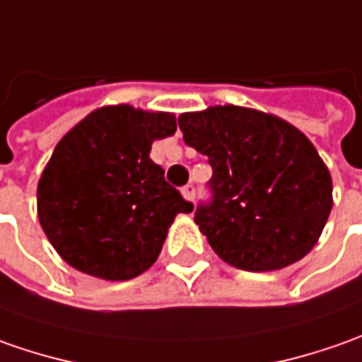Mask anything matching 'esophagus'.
Wrapping results in <instances>:
<instances>
[{
  "label": "esophagus",
  "instance_id": "obj_1",
  "mask_svg": "<svg viewBox=\"0 0 362 362\" xmlns=\"http://www.w3.org/2000/svg\"><path fill=\"white\" fill-rule=\"evenodd\" d=\"M182 196L188 200V202H192L194 200V186L192 184H186L184 188H182Z\"/></svg>",
  "mask_w": 362,
  "mask_h": 362
}]
</instances>
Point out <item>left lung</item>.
Returning <instances> with one entry per match:
<instances>
[{"instance_id": "obj_1", "label": "left lung", "mask_w": 362, "mask_h": 362, "mask_svg": "<svg viewBox=\"0 0 362 362\" xmlns=\"http://www.w3.org/2000/svg\"><path fill=\"white\" fill-rule=\"evenodd\" d=\"M178 126L212 166L214 196L194 222L224 262L268 272L315 248L332 208V180L303 132L232 104L186 112Z\"/></svg>"}]
</instances>
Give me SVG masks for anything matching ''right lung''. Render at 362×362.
<instances>
[{"label": "right lung", "mask_w": 362, "mask_h": 362, "mask_svg": "<svg viewBox=\"0 0 362 362\" xmlns=\"http://www.w3.org/2000/svg\"><path fill=\"white\" fill-rule=\"evenodd\" d=\"M176 116L118 104L94 110L57 142L37 182V216L69 267L130 281L156 262L168 228L194 206L152 162Z\"/></svg>", "instance_id": "1"}]
</instances>
